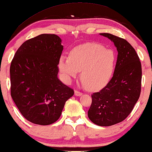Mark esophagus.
I'll return each mask as SVG.
<instances>
[{
    "label": "esophagus",
    "mask_w": 152,
    "mask_h": 152,
    "mask_svg": "<svg viewBox=\"0 0 152 152\" xmlns=\"http://www.w3.org/2000/svg\"><path fill=\"white\" fill-rule=\"evenodd\" d=\"M74 94H75V95L77 96H80L82 95V93H81V92H80L77 91H75V93Z\"/></svg>",
    "instance_id": "1"
}]
</instances>
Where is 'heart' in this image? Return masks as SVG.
<instances>
[{
    "mask_svg": "<svg viewBox=\"0 0 152 152\" xmlns=\"http://www.w3.org/2000/svg\"><path fill=\"white\" fill-rule=\"evenodd\" d=\"M116 64L114 50L99 44L88 42L74 48L69 58L61 56L58 69L63 81L68 84L81 71V80L86 88L90 91H96L108 84Z\"/></svg>",
    "mask_w": 152,
    "mask_h": 152,
    "instance_id": "heart-1",
    "label": "heart"
}]
</instances>
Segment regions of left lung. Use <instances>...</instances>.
<instances>
[{
  "mask_svg": "<svg viewBox=\"0 0 152 152\" xmlns=\"http://www.w3.org/2000/svg\"><path fill=\"white\" fill-rule=\"evenodd\" d=\"M113 42L118 51L113 78L106 86L92 94L88 116L99 126L123 121L131 113L140 94L141 64L134 49L125 39L110 34H99Z\"/></svg>",
  "mask_w": 152,
  "mask_h": 152,
  "instance_id": "1",
  "label": "left lung"
}]
</instances>
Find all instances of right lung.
I'll use <instances>...</instances> for the list:
<instances>
[{"label":"right lung","instance_id":"obj_1","mask_svg":"<svg viewBox=\"0 0 152 152\" xmlns=\"http://www.w3.org/2000/svg\"><path fill=\"white\" fill-rule=\"evenodd\" d=\"M62 50L58 36L41 34L25 42L11 63V95L22 115L34 124L57 121L74 94L58 77Z\"/></svg>","mask_w":152,"mask_h":152}]
</instances>
